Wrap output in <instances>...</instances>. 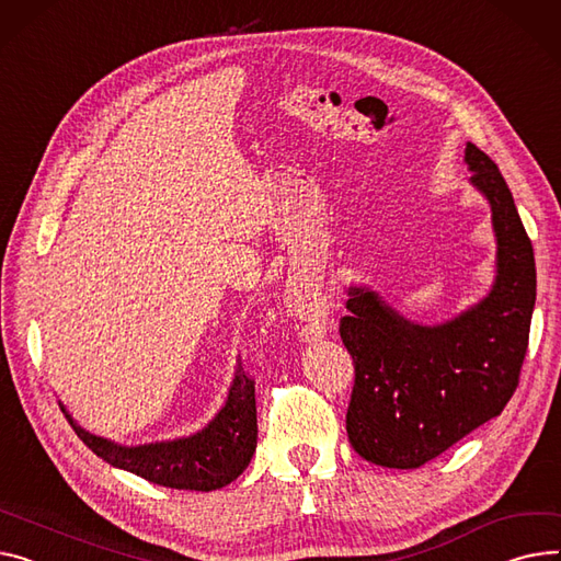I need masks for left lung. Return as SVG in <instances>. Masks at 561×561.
Here are the masks:
<instances>
[{"instance_id": "obj_1", "label": "left lung", "mask_w": 561, "mask_h": 561, "mask_svg": "<svg viewBox=\"0 0 561 561\" xmlns=\"http://www.w3.org/2000/svg\"><path fill=\"white\" fill-rule=\"evenodd\" d=\"M471 184L490 201L496 279L488 297L442 324L410 322L379 293L352 286L341 339L354 358L347 435L367 462L417 469L501 415L528 352L535 252L505 178L467 141Z\"/></svg>"}]
</instances>
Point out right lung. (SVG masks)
I'll use <instances>...</instances> for the list:
<instances>
[{
    "instance_id": "1",
    "label": "right lung",
    "mask_w": 561,
    "mask_h": 561,
    "mask_svg": "<svg viewBox=\"0 0 561 561\" xmlns=\"http://www.w3.org/2000/svg\"><path fill=\"white\" fill-rule=\"evenodd\" d=\"M77 435L112 467L126 469L148 482L171 490L211 492L237 480L256 449L254 381L239 365L218 415L198 433L169 442L122 446L81 428L60 403Z\"/></svg>"
}]
</instances>
